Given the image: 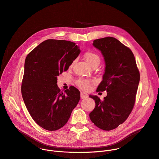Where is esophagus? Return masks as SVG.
<instances>
[{
    "label": "esophagus",
    "mask_w": 159,
    "mask_h": 159,
    "mask_svg": "<svg viewBox=\"0 0 159 159\" xmlns=\"http://www.w3.org/2000/svg\"><path fill=\"white\" fill-rule=\"evenodd\" d=\"M80 96H81V99H86L87 97H88V94L87 93L82 92H81Z\"/></svg>",
    "instance_id": "34e87169"
}]
</instances>
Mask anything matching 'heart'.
<instances>
[{"mask_svg": "<svg viewBox=\"0 0 159 159\" xmlns=\"http://www.w3.org/2000/svg\"><path fill=\"white\" fill-rule=\"evenodd\" d=\"M84 60L90 66L93 65L95 63H100V57L99 56L93 52H87L84 54ZM77 84L78 87L82 89L87 90L90 87V81L87 80L80 79L77 81Z\"/></svg>", "mask_w": 159, "mask_h": 159, "instance_id": "b5f03b06", "label": "heart"}]
</instances>
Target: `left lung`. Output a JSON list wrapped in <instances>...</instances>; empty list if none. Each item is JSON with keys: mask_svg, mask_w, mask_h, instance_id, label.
<instances>
[{"mask_svg": "<svg viewBox=\"0 0 159 159\" xmlns=\"http://www.w3.org/2000/svg\"><path fill=\"white\" fill-rule=\"evenodd\" d=\"M92 44L101 52L105 62L102 80L97 91L106 90L107 95L103 101L97 95H89L95 102L89 116L97 127L110 130L123 124L132 110L139 72L132 51L118 39L107 37L94 40Z\"/></svg>", "mask_w": 159, "mask_h": 159, "instance_id": "left-lung-1", "label": "left lung"}]
</instances>
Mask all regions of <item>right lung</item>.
<instances>
[{
    "mask_svg": "<svg viewBox=\"0 0 159 159\" xmlns=\"http://www.w3.org/2000/svg\"><path fill=\"white\" fill-rule=\"evenodd\" d=\"M80 52L75 43L48 39L25 58L23 99L35 123L46 130H56L65 125L80 99V92L75 87L64 93L57 86V76L69 69Z\"/></svg>",
    "mask_w": 159,
    "mask_h": 159,
    "instance_id": "add662e5",
    "label": "right lung"
}]
</instances>
